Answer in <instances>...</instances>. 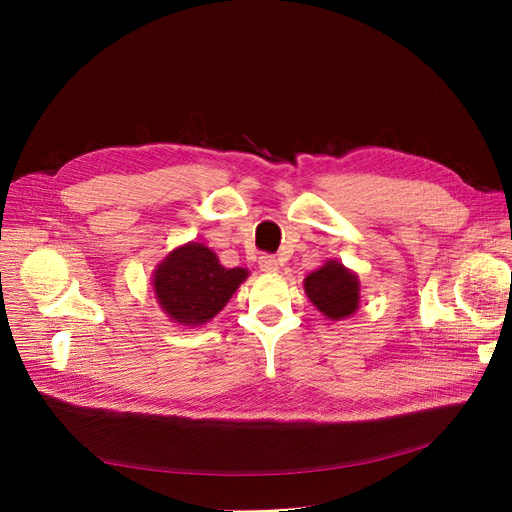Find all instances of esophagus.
Returning a JSON list of instances; mask_svg holds the SVG:
<instances>
[{
    "label": "esophagus",
    "instance_id": "esophagus-1",
    "mask_svg": "<svg viewBox=\"0 0 512 512\" xmlns=\"http://www.w3.org/2000/svg\"><path fill=\"white\" fill-rule=\"evenodd\" d=\"M259 267L265 273H275L279 269V263H277V259L273 255H261L259 257Z\"/></svg>",
    "mask_w": 512,
    "mask_h": 512
}]
</instances>
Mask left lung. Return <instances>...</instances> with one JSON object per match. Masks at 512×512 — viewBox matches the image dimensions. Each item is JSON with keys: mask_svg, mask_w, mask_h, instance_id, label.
<instances>
[{"mask_svg": "<svg viewBox=\"0 0 512 512\" xmlns=\"http://www.w3.org/2000/svg\"><path fill=\"white\" fill-rule=\"evenodd\" d=\"M310 302L330 320H344L358 310V277L342 263L330 259L304 279Z\"/></svg>", "mask_w": 512, "mask_h": 512, "instance_id": "obj_1", "label": "left lung"}]
</instances>
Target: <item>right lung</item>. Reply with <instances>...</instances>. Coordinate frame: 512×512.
I'll return each mask as SVG.
<instances>
[{
    "label": "right lung",
    "instance_id": "1",
    "mask_svg": "<svg viewBox=\"0 0 512 512\" xmlns=\"http://www.w3.org/2000/svg\"><path fill=\"white\" fill-rule=\"evenodd\" d=\"M243 267L227 269L202 243L174 249L154 271L152 285L160 308L182 326H202L221 312L247 279Z\"/></svg>",
    "mask_w": 512,
    "mask_h": 512
}]
</instances>
